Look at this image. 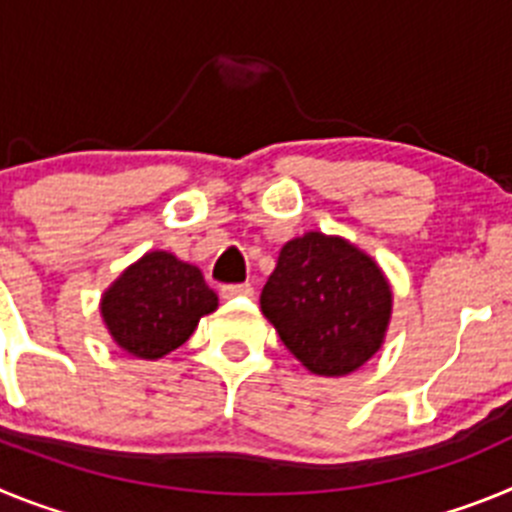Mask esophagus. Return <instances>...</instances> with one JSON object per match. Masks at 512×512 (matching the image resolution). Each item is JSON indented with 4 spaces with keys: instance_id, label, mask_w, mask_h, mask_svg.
<instances>
[{
    "instance_id": "34e87169",
    "label": "esophagus",
    "mask_w": 512,
    "mask_h": 512,
    "mask_svg": "<svg viewBox=\"0 0 512 512\" xmlns=\"http://www.w3.org/2000/svg\"><path fill=\"white\" fill-rule=\"evenodd\" d=\"M220 295H223L225 300H233V297H251L253 287L251 284H225V287L220 289Z\"/></svg>"
}]
</instances>
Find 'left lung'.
I'll return each instance as SVG.
<instances>
[{
    "mask_svg": "<svg viewBox=\"0 0 512 512\" xmlns=\"http://www.w3.org/2000/svg\"><path fill=\"white\" fill-rule=\"evenodd\" d=\"M261 312L307 372L346 377L382 348L392 287L359 246L307 230L279 251L261 292Z\"/></svg>",
    "mask_w": 512,
    "mask_h": 512,
    "instance_id": "left-lung-1",
    "label": "left lung"
}]
</instances>
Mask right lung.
Segmentation results:
<instances>
[{"mask_svg": "<svg viewBox=\"0 0 512 512\" xmlns=\"http://www.w3.org/2000/svg\"><path fill=\"white\" fill-rule=\"evenodd\" d=\"M217 295L194 264L169 251H148L102 292L99 312L112 341L128 356L158 361L182 346Z\"/></svg>", "mask_w": 512, "mask_h": 512, "instance_id": "obj_1", "label": "right lung"}]
</instances>
